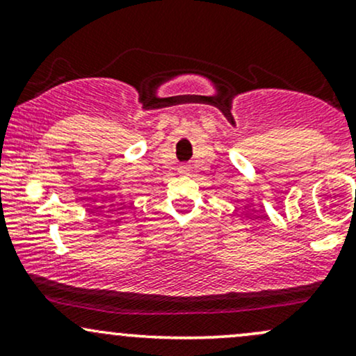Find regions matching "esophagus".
<instances>
[{"mask_svg":"<svg viewBox=\"0 0 356 356\" xmlns=\"http://www.w3.org/2000/svg\"><path fill=\"white\" fill-rule=\"evenodd\" d=\"M179 174L189 175L191 174V167L189 165H181V167H179Z\"/></svg>","mask_w":356,"mask_h":356,"instance_id":"obj_1","label":"esophagus"}]
</instances>
